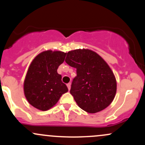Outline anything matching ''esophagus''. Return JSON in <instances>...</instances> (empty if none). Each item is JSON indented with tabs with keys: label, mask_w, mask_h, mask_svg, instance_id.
I'll return each instance as SVG.
<instances>
[{
	"label": "esophagus",
	"mask_w": 145,
	"mask_h": 145,
	"mask_svg": "<svg viewBox=\"0 0 145 145\" xmlns=\"http://www.w3.org/2000/svg\"><path fill=\"white\" fill-rule=\"evenodd\" d=\"M67 86L68 87V89H69V90H70V89H71V84H70V83H68V84H67Z\"/></svg>",
	"instance_id": "obj_1"
}]
</instances>
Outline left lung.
I'll return each mask as SVG.
<instances>
[{"instance_id":"obj_1","label":"left lung","mask_w":145,"mask_h":145,"mask_svg":"<svg viewBox=\"0 0 145 145\" xmlns=\"http://www.w3.org/2000/svg\"><path fill=\"white\" fill-rule=\"evenodd\" d=\"M65 62L76 68L77 76L71 84L70 93L81 109L93 114L112 102L116 92V78L97 52L87 48L69 51Z\"/></svg>"}]
</instances>
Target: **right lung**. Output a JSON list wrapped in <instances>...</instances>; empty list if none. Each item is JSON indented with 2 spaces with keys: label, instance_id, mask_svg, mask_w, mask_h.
Here are the masks:
<instances>
[{
  "label": "right lung",
  "instance_id": "1",
  "mask_svg": "<svg viewBox=\"0 0 145 145\" xmlns=\"http://www.w3.org/2000/svg\"><path fill=\"white\" fill-rule=\"evenodd\" d=\"M67 52L48 50L37 54L30 64L24 81V93L35 108L46 111L54 106L68 91L57 69L64 62Z\"/></svg>",
  "mask_w": 145,
  "mask_h": 145
}]
</instances>
